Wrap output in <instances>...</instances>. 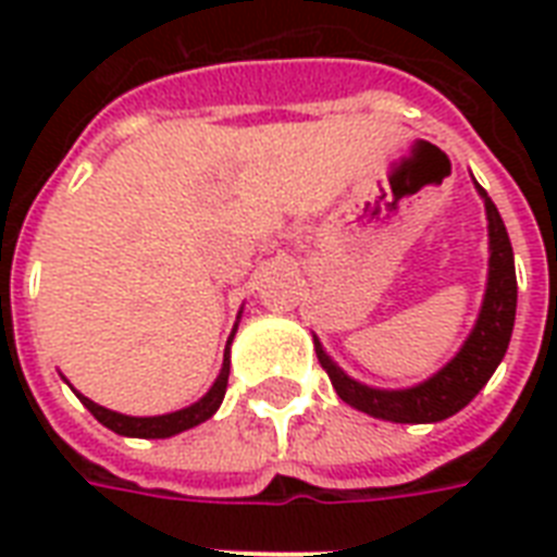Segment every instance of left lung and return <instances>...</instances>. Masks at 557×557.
<instances>
[{
    "label": "left lung",
    "mask_w": 557,
    "mask_h": 557,
    "mask_svg": "<svg viewBox=\"0 0 557 557\" xmlns=\"http://www.w3.org/2000/svg\"><path fill=\"white\" fill-rule=\"evenodd\" d=\"M476 193L485 205L488 219V280L480 314L474 330L468 332L466 344L450 358L448 364L436 370L431 379L419 381L413 387L381 389L361 384L352 375L341 370L323 349L321 338H314L318 361L330 372L332 387L349 407L361 413L398 424H431L442 422L448 416L459 413L480 389L488 384L494 370L500 367L506 349H509L511 330H515V309H518V277H515V253H511L509 234L503 225L500 213L488 199V193L476 185Z\"/></svg>",
    "instance_id": "obj_1"
}]
</instances>
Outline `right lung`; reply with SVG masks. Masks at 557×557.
<instances>
[{
	"instance_id": "right-lung-1",
	"label": "right lung",
	"mask_w": 557,
	"mask_h": 557,
	"mask_svg": "<svg viewBox=\"0 0 557 557\" xmlns=\"http://www.w3.org/2000/svg\"><path fill=\"white\" fill-rule=\"evenodd\" d=\"M243 314V312H239ZM236 335V326L231 332V338L225 344V358H222V370H219L216 381L210 384V389L199 401H193L190 407H182V410H173V413H161V416H126V413H115V410H109V407H100L95 405L91 398H86L83 393L69 384V387L77 393L86 410H89L95 419H98L103 428L109 431L121 433V436H135V440H168V436H176L182 431H190L196 424L208 422L210 416L216 413L219 405H222V398H225V389H227V372H231V341Z\"/></svg>"
}]
</instances>
